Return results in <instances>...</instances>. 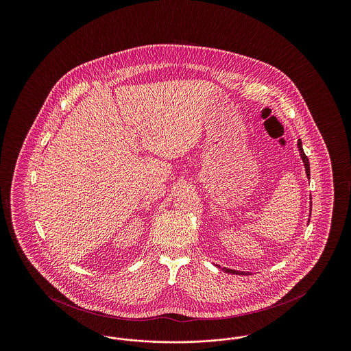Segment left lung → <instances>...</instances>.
<instances>
[{"instance_id":"obj_1","label":"left lung","mask_w":351,"mask_h":351,"mask_svg":"<svg viewBox=\"0 0 351 351\" xmlns=\"http://www.w3.org/2000/svg\"><path fill=\"white\" fill-rule=\"evenodd\" d=\"M298 147H299V152H300L301 159H302V163H304V167H305V172H306V176H308V179H309V178H311V168H309V160H308L306 155L304 154V150H302V145H301L300 139H299V142H298ZM311 210H312V202H311ZM309 217H311V215H309ZM218 267H219V266H218ZM222 271H225V272H228V274H233V275H245V274L247 275V272H245V271H235V269H230V268L228 267L222 268Z\"/></svg>"}]
</instances>
